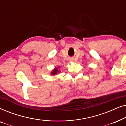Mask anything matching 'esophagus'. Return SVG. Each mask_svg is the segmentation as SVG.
Here are the masks:
<instances>
[{"label": "esophagus", "instance_id": "1", "mask_svg": "<svg viewBox=\"0 0 126 126\" xmlns=\"http://www.w3.org/2000/svg\"><path fill=\"white\" fill-rule=\"evenodd\" d=\"M70 61H72V60H70Z\"/></svg>", "mask_w": 126, "mask_h": 126}]
</instances>
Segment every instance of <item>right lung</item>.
Returning <instances> with one entry per match:
<instances>
[{
  "mask_svg": "<svg viewBox=\"0 0 126 126\" xmlns=\"http://www.w3.org/2000/svg\"><path fill=\"white\" fill-rule=\"evenodd\" d=\"M58 72H59V70H58V68H55L53 70V71L51 72V74L52 75H57Z\"/></svg>",
  "mask_w": 126,
  "mask_h": 126,
  "instance_id": "obj_1",
  "label": "right lung"
}]
</instances>
